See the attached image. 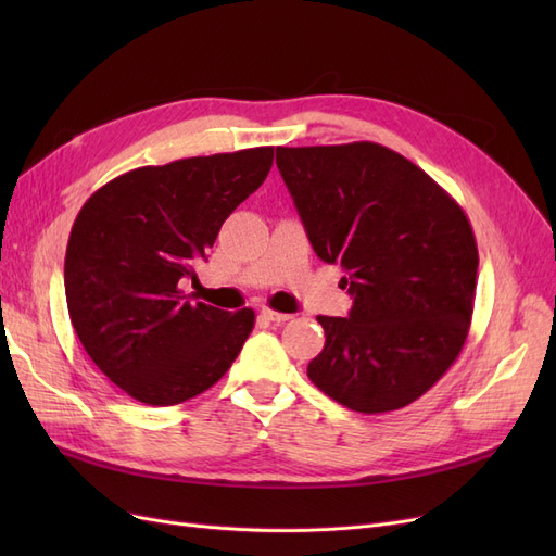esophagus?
Here are the masks:
<instances>
[{
	"label": "esophagus",
	"instance_id": "34e87169",
	"mask_svg": "<svg viewBox=\"0 0 556 556\" xmlns=\"http://www.w3.org/2000/svg\"><path fill=\"white\" fill-rule=\"evenodd\" d=\"M262 317H264V319H268V323H276V325H280V323H288V319H290L292 315H288V313H278V311H274V308H262Z\"/></svg>",
	"mask_w": 556,
	"mask_h": 556
}]
</instances>
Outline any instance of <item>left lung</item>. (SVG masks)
Instances as JSON below:
<instances>
[{
  "instance_id": "left-lung-1",
  "label": "left lung",
  "mask_w": 556,
  "mask_h": 556,
  "mask_svg": "<svg viewBox=\"0 0 556 556\" xmlns=\"http://www.w3.org/2000/svg\"><path fill=\"white\" fill-rule=\"evenodd\" d=\"M317 257L341 264L348 317L317 315L308 378L341 406H408L459 357L473 315L478 245L462 206L410 160L371 141L276 148Z\"/></svg>"
}]
</instances>
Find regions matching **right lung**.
<instances>
[{"label":"right lung","instance_id":"right-lung-1","mask_svg":"<svg viewBox=\"0 0 556 556\" xmlns=\"http://www.w3.org/2000/svg\"><path fill=\"white\" fill-rule=\"evenodd\" d=\"M274 148L141 166L99 188L76 215L64 257L72 325L113 384L174 406L220 380L255 313L180 292L217 231L271 172Z\"/></svg>","mask_w":556,"mask_h":556}]
</instances>
